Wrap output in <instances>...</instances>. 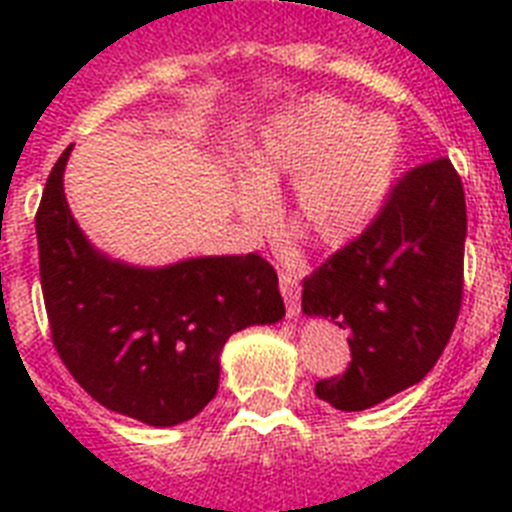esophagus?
<instances>
[{
    "label": "esophagus",
    "mask_w": 512,
    "mask_h": 512,
    "mask_svg": "<svg viewBox=\"0 0 512 512\" xmlns=\"http://www.w3.org/2000/svg\"><path fill=\"white\" fill-rule=\"evenodd\" d=\"M279 287H281V295H284V303H287L289 316H300V281H297L295 273L281 271Z\"/></svg>",
    "instance_id": "1"
}]
</instances>
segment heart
<instances>
[{
	"instance_id": "b5f03b06",
	"label": "heart",
	"mask_w": 512,
	"mask_h": 512,
	"mask_svg": "<svg viewBox=\"0 0 512 512\" xmlns=\"http://www.w3.org/2000/svg\"><path fill=\"white\" fill-rule=\"evenodd\" d=\"M404 164V132L385 114L308 95L260 127L244 151L233 207L247 225L271 215L268 193L289 180L284 215L295 236L335 249L369 228Z\"/></svg>"
}]
</instances>
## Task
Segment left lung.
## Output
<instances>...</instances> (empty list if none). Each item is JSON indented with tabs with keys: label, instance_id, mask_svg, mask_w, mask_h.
Returning <instances> with one entry per match:
<instances>
[{
	"label": "left lung",
	"instance_id": "8db88e82",
	"mask_svg": "<svg viewBox=\"0 0 512 512\" xmlns=\"http://www.w3.org/2000/svg\"><path fill=\"white\" fill-rule=\"evenodd\" d=\"M465 233L462 180L436 159L406 172L372 225L303 281L305 316L350 335L348 369L316 382V396L361 412L436 366L460 316Z\"/></svg>",
	"mask_w": 512,
	"mask_h": 512
}]
</instances>
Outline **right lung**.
I'll return each instance as SVG.
<instances>
[{"label": "right lung", "mask_w": 512, "mask_h": 512, "mask_svg": "<svg viewBox=\"0 0 512 512\" xmlns=\"http://www.w3.org/2000/svg\"><path fill=\"white\" fill-rule=\"evenodd\" d=\"M71 146L36 212L39 276L52 345L111 412L154 428L191 420L215 398L228 337L284 316L279 276L252 255L135 268L92 247L63 193Z\"/></svg>", "instance_id": "add662e5"}]
</instances>
